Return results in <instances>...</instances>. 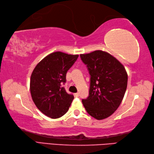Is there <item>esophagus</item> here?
I'll use <instances>...</instances> for the list:
<instances>
[{
    "label": "esophagus",
    "mask_w": 154,
    "mask_h": 154,
    "mask_svg": "<svg viewBox=\"0 0 154 154\" xmlns=\"http://www.w3.org/2000/svg\"><path fill=\"white\" fill-rule=\"evenodd\" d=\"M79 96V93H75V97H78Z\"/></svg>",
    "instance_id": "obj_1"
}]
</instances>
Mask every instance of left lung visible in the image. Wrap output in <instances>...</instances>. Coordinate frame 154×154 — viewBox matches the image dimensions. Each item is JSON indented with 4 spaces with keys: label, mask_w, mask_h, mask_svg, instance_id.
I'll return each instance as SVG.
<instances>
[{
    "label": "left lung",
    "mask_w": 154,
    "mask_h": 154,
    "mask_svg": "<svg viewBox=\"0 0 154 154\" xmlns=\"http://www.w3.org/2000/svg\"><path fill=\"white\" fill-rule=\"evenodd\" d=\"M91 75L88 97L82 99L87 112L96 119L107 118L121 104L128 85L125 67L115 57L101 50L80 55Z\"/></svg>",
    "instance_id": "1"
}]
</instances>
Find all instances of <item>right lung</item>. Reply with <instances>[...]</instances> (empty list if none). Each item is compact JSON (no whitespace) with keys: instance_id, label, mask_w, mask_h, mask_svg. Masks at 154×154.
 Returning <instances> with one entry per match:
<instances>
[{"instance_id":"right-lung-1","label":"right lung","mask_w":154,"mask_h":154,"mask_svg":"<svg viewBox=\"0 0 154 154\" xmlns=\"http://www.w3.org/2000/svg\"><path fill=\"white\" fill-rule=\"evenodd\" d=\"M79 55L59 51L45 57L33 70L30 80L32 101L38 109L52 119L67 112L74 99L61 85L66 82L67 72Z\"/></svg>"}]
</instances>
